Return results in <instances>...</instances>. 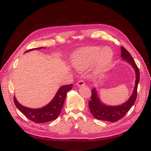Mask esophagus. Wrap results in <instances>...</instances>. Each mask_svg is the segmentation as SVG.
Segmentation results:
<instances>
[{
	"label": "esophagus",
	"instance_id": "obj_1",
	"mask_svg": "<svg viewBox=\"0 0 151 151\" xmlns=\"http://www.w3.org/2000/svg\"><path fill=\"white\" fill-rule=\"evenodd\" d=\"M77 85L78 86H81L85 85V82H84V81H83V80H79L78 81V83H77Z\"/></svg>",
	"mask_w": 151,
	"mask_h": 151
}]
</instances>
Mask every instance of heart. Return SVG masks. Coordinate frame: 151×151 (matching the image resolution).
Instances as JSON below:
<instances>
[{"mask_svg": "<svg viewBox=\"0 0 151 151\" xmlns=\"http://www.w3.org/2000/svg\"><path fill=\"white\" fill-rule=\"evenodd\" d=\"M98 57L95 70L102 71L112 60L113 53L109 48L102 50L98 47H90L77 51L73 57V63L78 70H84L91 65L93 60Z\"/></svg>", "mask_w": 151, "mask_h": 151, "instance_id": "heart-1", "label": "heart"}]
</instances>
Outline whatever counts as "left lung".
Here are the masks:
<instances>
[{
    "mask_svg": "<svg viewBox=\"0 0 151 151\" xmlns=\"http://www.w3.org/2000/svg\"><path fill=\"white\" fill-rule=\"evenodd\" d=\"M121 57L128 63H129L135 71L136 81L134 88L132 94L129 99L124 104L116 106H106L100 101L96 88H93L91 90V99L89 101V109H90L91 114L96 119L109 122L118 121L123 118L129 111L132 105L134 104L137 98V86L139 81V78H140L139 70L134 60L131 57V54L127 52V50L123 47H121Z\"/></svg>",
    "mask_w": 151,
    "mask_h": 151,
    "instance_id": "8db88e82",
    "label": "left lung"
}]
</instances>
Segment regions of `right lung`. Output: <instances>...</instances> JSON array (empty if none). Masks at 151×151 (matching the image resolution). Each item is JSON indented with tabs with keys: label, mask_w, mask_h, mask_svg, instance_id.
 <instances>
[{
	"label": "right lung",
	"mask_w": 151,
	"mask_h": 151,
	"mask_svg": "<svg viewBox=\"0 0 151 151\" xmlns=\"http://www.w3.org/2000/svg\"><path fill=\"white\" fill-rule=\"evenodd\" d=\"M43 47L32 48L27 50L25 53L33 50L42 49ZM73 85L62 86L58 90L55 96L45 106L42 108L32 109L21 105L14 96V101L15 106L20 112L25 115L28 119L36 123H45V122L55 120L58 118L63 108L66 94L72 89Z\"/></svg>",
	"instance_id": "1"
}]
</instances>
